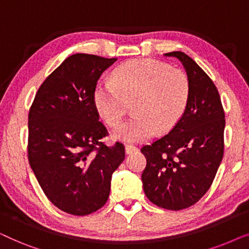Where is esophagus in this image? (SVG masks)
Returning a JSON list of instances; mask_svg holds the SVG:
<instances>
[{"mask_svg": "<svg viewBox=\"0 0 249 249\" xmlns=\"http://www.w3.org/2000/svg\"><path fill=\"white\" fill-rule=\"evenodd\" d=\"M137 147H136V146H134V145H125V147H124V151H125V154H130V153H132V152H136L137 151Z\"/></svg>", "mask_w": 249, "mask_h": 249, "instance_id": "34e87169", "label": "esophagus"}]
</instances>
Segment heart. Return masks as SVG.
I'll return each mask as SVG.
<instances>
[{
    "label": "heart",
    "instance_id": "b5f03b06",
    "mask_svg": "<svg viewBox=\"0 0 249 249\" xmlns=\"http://www.w3.org/2000/svg\"><path fill=\"white\" fill-rule=\"evenodd\" d=\"M189 100V80L182 71L151 59L128 61L112 72V83L94 90L95 107L105 122L117 125L132 104L135 115L113 131V138L138 142L155 131L166 132L182 117Z\"/></svg>",
    "mask_w": 249,
    "mask_h": 249
}]
</instances>
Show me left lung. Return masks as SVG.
Returning <instances> with one entry per match:
<instances>
[{
    "label": "left lung",
    "mask_w": 249,
    "mask_h": 249,
    "mask_svg": "<svg viewBox=\"0 0 249 249\" xmlns=\"http://www.w3.org/2000/svg\"><path fill=\"white\" fill-rule=\"evenodd\" d=\"M185 68L189 100L182 117L168 135L142 148L146 168L142 175L145 195L159 207L187 209L212 185L223 158L224 112L215 85L183 52H170Z\"/></svg>",
    "instance_id": "1"
}]
</instances>
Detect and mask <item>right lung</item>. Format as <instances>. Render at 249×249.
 <instances>
[{"mask_svg":"<svg viewBox=\"0 0 249 249\" xmlns=\"http://www.w3.org/2000/svg\"><path fill=\"white\" fill-rule=\"evenodd\" d=\"M117 59L77 53L67 57L39 87L28 115V159L37 181L63 212L87 215L110 195L124 147H107L94 90Z\"/></svg>","mask_w":249,"mask_h":249,"instance_id":"add662e5","label":"right lung"}]
</instances>
